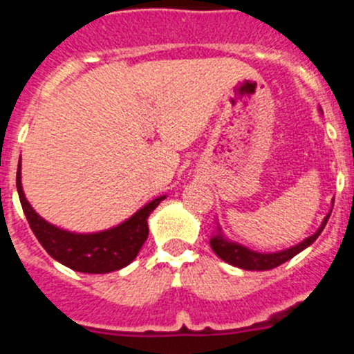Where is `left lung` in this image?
I'll return each mask as SVG.
<instances>
[{"label":"left lung","instance_id":"1","mask_svg":"<svg viewBox=\"0 0 354 354\" xmlns=\"http://www.w3.org/2000/svg\"><path fill=\"white\" fill-rule=\"evenodd\" d=\"M329 216L330 214H327V217L324 219L320 230L317 231L313 236L306 238V240L301 241L299 245L292 246V248L289 250H283V252L257 253V252H252V250L245 248V246L241 245L230 243V241L224 240L221 234L210 240V246H212V250L216 252V255L219 257V259H223L224 262L231 263V266L240 267V269H246V270H269V269H274V267L281 266V263L288 262V260H291L292 257L298 255L299 252H303L306 246L312 245L313 241L319 238V234L322 233L324 227H326L327 221H329Z\"/></svg>","mask_w":354,"mask_h":354}]
</instances>
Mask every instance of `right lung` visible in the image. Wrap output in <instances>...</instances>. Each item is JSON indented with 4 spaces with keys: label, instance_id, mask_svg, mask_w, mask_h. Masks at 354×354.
<instances>
[{
    "label": "right lung",
    "instance_id": "obj_1",
    "mask_svg": "<svg viewBox=\"0 0 354 354\" xmlns=\"http://www.w3.org/2000/svg\"><path fill=\"white\" fill-rule=\"evenodd\" d=\"M17 190L28 226L42 248L63 266L85 274H108L127 267L147 240L149 214L164 200V197L152 200L127 223L113 230L95 234H75L51 226L32 210L20 183V164L17 171Z\"/></svg>",
    "mask_w": 354,
    "mask_h": 354
}]
</instances>
